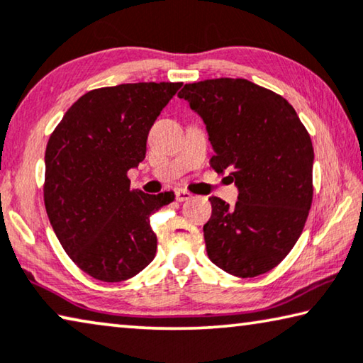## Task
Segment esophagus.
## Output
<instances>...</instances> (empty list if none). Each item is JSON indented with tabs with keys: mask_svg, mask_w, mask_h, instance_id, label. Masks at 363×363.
<instances>
[{
	"mask_svg": "<svg viewBox=\"0 0 363 363\" xmlns=\"http://www.w3.org/2000/svg\"><path fill=\"white\" fill-rule=\"evenodd\" d=\"M189 198H191V193L185 191V189H178V191H175V199L178 201V203H183V201H188Z\"/></svg>",
	"mask_w": 363,
	"mask_h": 363,
	"instance_id": "obj_1",
	"label": "esophagus"
}]
</instances>
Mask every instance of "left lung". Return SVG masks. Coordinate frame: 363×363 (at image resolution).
<instances>
[{
	"label": "left lung",
	"mask_w": 363,
	"mask_h": 363,
	"mask_svg": "<svg viewBox=\"0 0 363 363\" xmlns=\"http://www.w3.org/2000/svg\"><path fill=\"white\" fill-rule=\"evenodd\" d=\"M178 97L203 118L211 167L238 188L233 206L209 198L204 224L209 259L237 277L271 271L297 243L313 199V144L297 111L279 94L247 79L185 84Z\"/></svg>",
	"instance_id": "left-lung-1"
}]
</instances>
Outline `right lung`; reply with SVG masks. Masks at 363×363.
I'll return each mask as SVG.
<instances>
[{
	"label": "right lung",
	"instance_id": "add662e5",
	"mask_svg": "<svg viewBox=\"0 0 363 363\" xmlns=\"http://www.w3.org/2000/svg\"><path fill=\"white\" fill-rule=\"evenodd\" d=\"M182 82L100 87L79 97L48 139L43 201L61 247L104 282L126 281L154 259L150 214L174 193L130 188L128 170L146 157L150 126Z\"/></svg>",
	"mask_w": 363,
	"mask_h": 363
}]
</instances>
